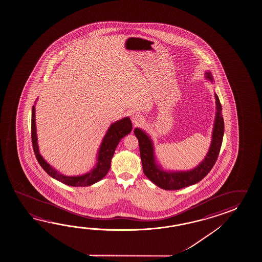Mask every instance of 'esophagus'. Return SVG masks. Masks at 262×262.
<instances>
[{
  "instance_id": "34e87169",
  "label": "esophagus",
  "mask_w": 262,
  "mask_h": 262,
  "mask_svg": "<svg viewBox=\"0 0 262 262\" xmlns=\"http://www.w3.org/2000/svg\"><path fill=\"white\" fill-rule=\"evenodd\" d=\"M132 121H133V123H134V127H138V126H140L141 124L143 123V117H142L141 115H139V114L133 115V117H132Z\"/></svg>"
}]
</instances>
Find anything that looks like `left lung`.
I'll list each match as a JSON object with an SVG mask.
<instances>
[{"instance_id": "obj_1", "label": "left lung", "mask_w": 262, "mask_h": 262, "mask_svg": "<svg viewBox=\"0 0 262 262\" xmlns=\"http://www.w3.org/2000/svg\"><path fill=\"white\" fill-rule=\"evenodd\" d=\"M206 78L213 80L212 74L207 71ZM216 99V118L213 128L212 140L207 156L198 167L187 171H166L156 162L152 140L141 128L134 129V134L138 139L140 156L143 164V170L147 178L164 190H179L187 187L200 182L207 173L211 170L217 161L220 150L222 147V139L224 134V121L222 118V104L217 94Z\"/></svg>"}]
</instances>
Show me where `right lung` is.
I'll return each mask as SVG.
<instances>
[{
	"mask_svg": "<svg viewBox=\"0 0 262 262\" xmlns=\"http://www.w3.org/2000/svg\"><path fill=\"white\" fill-rule=\"evenodd\" d=\"M132 129H133V124L128 117L111 124L99 148L97 163L94 166V168L89 172L85 173L80 176H66L63 174H60L57 170H55V168H52V166H50V164L47 163L45 158L40 156L38 142H37V134H36L35 106L34 105L32 106L31 139H32L33 151H34L36 158L40 164V167L45 169V172H47V174L52 178L55 179L69 186H75V187L90 186L104 178L109 171L111 159L113 158L117 145L119 144L121 139L132 132Z\"/></svg>",
	"mask_w": 262,
	"mask_h": 262,
	"instance_id": "add662e5",
	"label": "right lung"
}]
</instances>
